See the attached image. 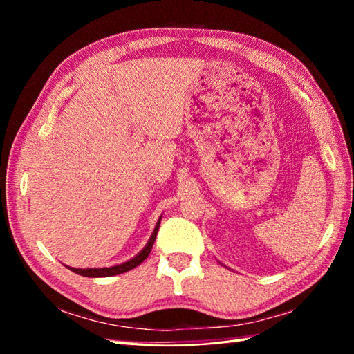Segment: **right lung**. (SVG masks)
<instances>
[{
	"label": "right lung",
	"mask_w": 354,
	"mask_h": 354,
	"mask_svg": "<svg viewBox=\"0 0 354 354\" xmlns=\"http://www.w3.org/2000/svg\"><path fill=\"white\" fill-rule=\"evenodd\" d=\"M159 225H160V220L158 221V225H156L153 236L149 237V241L145 245V248H143L139 254L133 257V259L128 262H123V263H120V266H113V267H104V268H70V267L68 268L71 272L81 274V277H88V278H106V277H113V274H120V273L133 270V268L140 266V263L148 257L149 251H151V248H153V243L156 241V236H158Z\"/></svg>",
	"instance_id": "obj_1"
}]
</instances>
